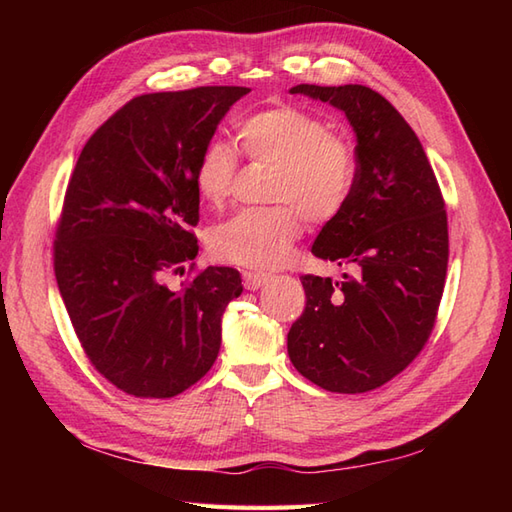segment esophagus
I'll use <instances>...</instances> for the list:
<instances>
[{
    "mask_svg": "<svg viewBox=\"0 0 512 512\" xmlns=\"http://www.w3.org/2000/svg\"><path fill=\"white\" fill-rule=\"evenodd\" d=\"M244 277V288L246 290H259L262 286H266L268 284V275H264V273H246L242 275Z\"/></svg>",
    "mask_w": 512,
    "mask_h": 512,
    "instance_id": "34e87169",
    "label": "esophagus"
}]
</instances>
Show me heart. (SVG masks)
Instances as JSON below:
<instances>
[{
	"instance_id": "obj_1",
	"label": "heart",
	"mask_w": 512,
	"mask_h": 512,
	"mask_svg": "<svg viewBox=\"0 0 512 512\" xmlns=\"http://www.w3.org/2000/svg\"><path fill=\"white\" fill-rule=\"evenodd\" d=\"M246 154L277 167L268 209H244L215 224L209 248L220 262L250 270L284 266L303 233V215L325 222L339 215L354 187V154L345 140L332 136L321 118L297 107H273L239 125ZM237 158L224 140H211L193 169L200 200L220 206L228 198Z\"/></svg>"
}]
</instances>
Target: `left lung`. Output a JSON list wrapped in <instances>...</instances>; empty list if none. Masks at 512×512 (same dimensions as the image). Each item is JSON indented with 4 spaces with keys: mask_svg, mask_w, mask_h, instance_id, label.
<instances>
[{
    "mask_svg": "<svg viewBox=\"0 0 512 512\" xmlns=\"http://www.w3.org/2000/svg\"><path fill=\"white\" fill-rule=\"evenodd\" d=\"M341 110L356 136L350 200L325 222L312 253L354 275H303L306 310L288 332L301 376L363 394L400 374L436 323L449 262L447 211L418 136L365 85L290 88Z\"/></svg>",
    "mask_w": 512,
    "mask_h": 512,
    "instance_id": "left-lung-1",
    "label": "left lung"
}]
</instances>
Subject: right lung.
<instances>
[{
    "instance_id": "add662e5",
    "label": "right lung",
    "mask_w": 512,
    "mask_h": 512,
    "mask_svg": "<svg viewBox=\"0 0 512 512\" xmlns=\"http://www.w3.org/2000/svg\"><path fill=\"white\" fill-rule=\"evenodd\" d=\"M235 85L136 96L85 143L65 191L54 275L92 365L138 398H171L213 367L222 317L242 295L235 268L209 266L182 290L198 255L193 169L233 103Z\"/></svg>"
}]
</instances>
